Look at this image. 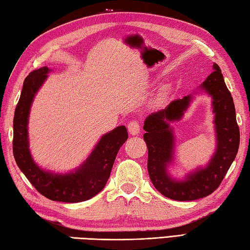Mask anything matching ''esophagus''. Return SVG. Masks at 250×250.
Returning a JSON list of instances; mask_svg holds the SVG:
<instances>
[{
  "instance_id": "1",
  "label": "esophagus",
  "mask_w": 250,
  "mask_h": 250,
  "mask_svg": "<svg viewBox=\"0 0 250 250\" xmlns=\"http://www.w3.org/2000/svg\"><path fill=\"white\" fill-rule=\"evenodd\" d=\"M128 130L132 135H137L140 133V130H141V125H140V122L137 120H132L129 122L128 125Z\"/></svg>"
}]
</instances>
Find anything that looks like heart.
I'll return each mask as SVG.
<instances>
[{
  "label": "heart",
  "mask_w": 250,
  "mask_h": 250,
  "mask_svg": "<svg viewBox=\"0 0 250 250\" xmlns=\"http://www.w3.org/2000/svg\"><path fill=\"white\" fill-rule=\"evenodd\" d=\"M164 98H166V93H162V94H160V100H162V99H164Z\"/></svg>",
  "instance_id": "heart-1"
}]
</instances>
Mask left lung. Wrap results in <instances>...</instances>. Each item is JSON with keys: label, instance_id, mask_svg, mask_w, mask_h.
Masks as SVG:
<instances>
[{"label": "left lung", "instance_id": "1", "mask_svg": "<svg viewBox=\"0 0 250 250\" xmlns=\"http://www.w3.org/2000/svg\"><path fill=\"white\" fill-rule=\"evenodd\" d=\"M214 72L202 83L213 99L217 148L206 167L195 169L183 180H176L167 173V166L173 160L174 134L169 122L177 121L189 107L191 95L169 103L166 108L152 113L145 119L144 141L148 148V174L155 188L168 199L193 201L205 198L219 187L228 169L234 161L240 146L235 107L218 64Z\"/></svg>", "mask_w": 250, "mask_h": 250}]
</instances>
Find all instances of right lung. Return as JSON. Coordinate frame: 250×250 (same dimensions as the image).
Segmentation results:
<instances>
[{
	"label": "right lung",
	"mask_w": 250,
	"mask_h": 250,
	"mask_svg": "<svg viewBox=\"0 0 250 250\" xmlns=\"http://www.w3.org/2000/svg\"><path fill=\"white\" fill-rule=\"evenodd\" d=\"M49 72L47 66L37 68L31 72L23 82L14 116L15 160L33 187L47 199L65 203L87 201L105 187L117 153L128 140V131L125 125H119L109 133L104 134L87 160L75 172L54 174L42 169L30 153L28 121L33 99Z\"/></svg>",
	"instance_id": "1"
}]
</instances>
